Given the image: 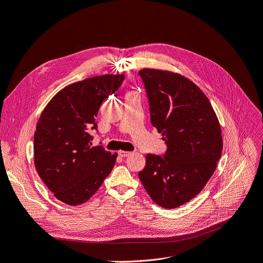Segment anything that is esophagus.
I'll list each match as a JSON object with an SVG mask.
<instances>
[{
	"instance_id": "1",
	"label": "esophagus",
	"mask_w": 263,
	"mask_h": 263,
	"mask_svg": "<svg viewBox=\"0 0 263 263\" xmlns=\"http://www.w3.org/2000/svg\"><path fill=\"white\" fill-rule=\"evenodd\" d=\"M130 154H131V152H124V151H119L118 152V155L120 157H128Z\"/></svg>"
}]
</instances>
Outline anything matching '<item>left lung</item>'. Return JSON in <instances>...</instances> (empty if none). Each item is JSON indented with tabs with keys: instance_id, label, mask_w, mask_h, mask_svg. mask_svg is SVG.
<instances>
[{
	"instance_id": "1",
	"label": "left lung",
	"mask_w": 263,
	"mask_h": 263,
	"mask_svg": "<svg viewBox=\"0 0 263 263\" xmlns=\"http://www.w3.org/2000/svg\"><path fill=\"white\" fill-rule=\"evenodd\" d=\"M152 124L167 145L163 156L147 154L139 178L162 208L189 202L206 185L222 153L221 126L207 96L181 74L145 68L139 71Z\"/></svg>"
}]
</instances>
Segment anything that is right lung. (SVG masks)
Masks as SVG:
<instances>
[{
	"mask_svg": "<svg viewBox=\"0 0 263 263\" xmlns=\"http://www.w3.org/2000/svg\"><path fill=\"white\" fill-rule=\"evenodd\" d=\"M124 74H104L66 86L46 105L34 132V166L54 196L70 206L89 200L111 172L117 154L92 146L104 100Z\"/></svg>",
	"mask_w": 263,
	"mask_h": 263,
	"instance_id": "right-lung-1",
	"label": "right lung"
}]
</instances>
